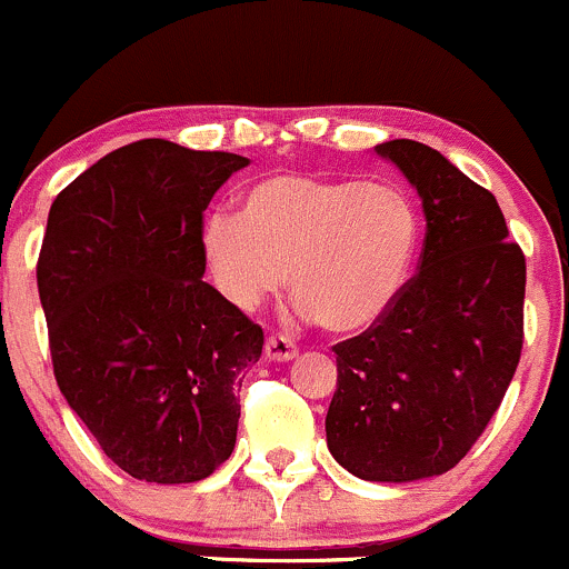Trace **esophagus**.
I'll return each instance as SVG.
<instances>
[{
	"instance_id": "esophagus-1",
	"label": "esophagus",
	"mask_w": 569,
	"mask_h": 569,
	"mask_svg": "<svg viewBox=\"0 0 569 569\" xmlns=\"http://www.w3.org/2000/svg\"><path fill=\"white\" fill-rule=\"evenodd\" d=\"M296 356H298V348L290 337L271 333V337L266 339V359L268 361H292Z\"/></svg>"
}]
</instances>
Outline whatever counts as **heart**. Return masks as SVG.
I'll return each mask as SVG.
<instances>
[{
    "mask_svg": "<svg viewBox=\"0 0 569 569\" xmlns=\"http://www.w3.org/2000/svg\"><path fill=\"white\" fill-rule=\"evenodd\" d=\"M202 254L219 290L254 309L290 268L298 307L328 331L378 323L413 271L421 221L400 189L273 172L241 194V216L202 221Z\"/></svg>",
    "mask_w": 569,
    "mask_h": 569,
    "instance_id": "1",
    "label": "heart"
}]
</instances>
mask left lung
<instances>
[{
    "mask_svg": "<svg viewBox=\"0 0 569 569\" xmlns=\"http://www.w3.org/2000/svg\"><path fill=\"white\" fill-rule=\"evenodd\" d=\"M416 186L427 232L395 307L333 345V460L370 482L449 471L499 411L523 350L526 257L496 197L413 139L378 144Z\"/></svg>",
    "mask_w": 569,
    "mask_h": 569,
    "instance_id": "obj_1",
    "label": "left lung"
}]
</instances>
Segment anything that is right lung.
Returning <instances> with one entry per match:
<instances>
[{
  "label": "right lung",
  "instance_id": "obj_1",
  "mask_svg": "<svg viewBox=\"0 0 569 569\" xmlns=\"http://www.w3.org/2000/svg\"><path fill=\"white\" fill-rule=\"evenodd\" d=\"M249 158L167 139L117 148L49 210L38 292L54 378L111 462L186 485L232 455L262 328L202 282L204 208Z\"/></svg>",
  "mask_w": 569,
  "mask_h": 569
}]
</instances>
